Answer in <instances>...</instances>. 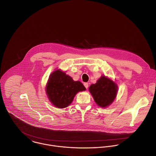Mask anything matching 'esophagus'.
I'll return each instance as SVG.
<instances>
[{"label":"esophagus","instance_id":"34e87169","mask_svg":"<svg viewBox=\"0 0 156 156\" xmlns=\"http://www.w3.org/2000/svg\"><path fill=\"white\" fill-rule=\"evenodd\" d=\"M84 86H85V87H86V89H87V88H88V86H89V84H88V83H85L84 84Z\"/></svg>","mask_w":156,"mask_h":156}]
</instances>
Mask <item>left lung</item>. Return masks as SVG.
Instances as JSON below:
<instances>
[{"instance_id": "1", "label": "left lung", "mask_w": 156, "mask_h": 156, "mask_svg": "<svg viewBox=\"0 0 156 156\" xmlns=\"http://www.w3.org/2000/svg\"><path fill=\"white\" fill-rule=\"evenodd\" d=\"M89 90L97 104L105 108L110 105L116 98L118 86L112 80L101 76L95 84L90 86Z\"/></svg>"}]
</instances>
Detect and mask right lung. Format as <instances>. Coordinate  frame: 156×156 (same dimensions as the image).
Masks as SVG:
<instances>
[{"instance_id":"1","label":"right lung","mask_w":156,"mask_h":156,"mask_svg":"<svg viewBox=\"0 0 156 156\" xmlns=\"http://www.w3.org/2000/svg\"><path fill=\"white\" fill-rule=\"evenodd\" d=\"M85 90L80 81H74L61 70H56L50 75L46 87L49 100L58 108L67 107L78 92Z\"/></svg>"}]
</instances>
